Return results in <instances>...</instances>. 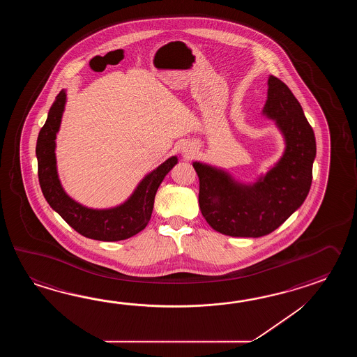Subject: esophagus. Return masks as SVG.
<instances>
[{
  "label": "esophagus",
  "instance_id": "1",
  "mask_svg": "<svg viewBox=\"0 0 357 357\" xmlns=\"http://www.w3.org/2000/svg\"><path fill=\"white\" fill-rule=\"evenodd\" d=\"M181 151L182 154H183L186 158H192V157L195 155L197 148H195L194 145L190 144V143H185V144L182 145Z\"/></svg>",
  "mask_w": 357,
  "mask_h": 357
}]
</instances>
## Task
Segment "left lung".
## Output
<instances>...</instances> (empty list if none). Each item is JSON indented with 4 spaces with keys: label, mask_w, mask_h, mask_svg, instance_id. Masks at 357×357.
<instances>
[{
    "label": "left lung",
    "mask_w": 357,
    "mask_h": 357,
    "mask_svg": "<svg viewBox=\"0 0 357 357\" xmlns=\"http://www.w3.org/2000/svg\"><path fill=\"white\" fill-rule=\"evenodd\" d=\"M263 114L284 139L280 160L251 183L236 180L223 168L202 162L192 166L199 176V205L209 226L232 237H261L273 232L303 205L310 191L315 135L303 107L278 77H268Z\"/></svg>",
    "instance_id": "obj_1"
}]
</instances>
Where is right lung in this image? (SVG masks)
Segmentation results:
<instances>
[{"instance_id": "obj_1", "label": "right lung", "mask_w": 357, "mask_h": 357, "mask_svg": "<svg viewBox=\"0 0 357 357\" xmlns=\"http://www.w3.org/2000/svg\"><path fill=\"white\" fill-rule=\"evenodd\" d=\"M66 105L62 89L50 108L45 126L39 131L36 154L38 160L39 185L47 203L68 226L80 235L98 241H121L143 231L151 220L154 197L163 178L177 165L174 155L145 175L123 203L106 209H93L75 202L63 190L56 162V137Z\"/></svg>"}]
</instances>
